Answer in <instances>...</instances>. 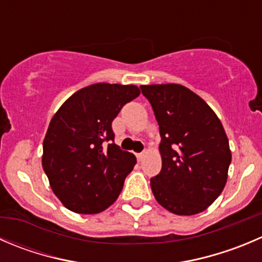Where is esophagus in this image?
Here are the masks:
<instances>
[{
  "label": "esophagus",
  "instance_id": "1",
  "mask_svg": "<svg viewBox=\"0 0 262 262\" xmlns=\"http://www.w3.org/2000/svg\"><path fill=\"white\" fill-rule=\"evenodd\" d=\"M144 157V152H139V154H137V159H138V161H142Z\"/></svg>",
  "mask_w": 262,
  "mask_h": 262
}]
</instances>
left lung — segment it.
<instances>
[{
	"mask_svg": "<svg viewBox=\"0 0 262 262\" xmlns=\"http://www.w3.org/2000/svg\"><path fill=\"white\" fill-rule=\"evenodd\" d=\"M159 123L162 167L151 179L156 201L177 215L206 210L220 195L232 161L229 141L212 108L180 84L141 85Z\"/></svg>",
	"mask_w": 262,
	"mask_h": 262,
	"instance_id": "left-lung-1",
	"label": "left lung"
}]
</instances>
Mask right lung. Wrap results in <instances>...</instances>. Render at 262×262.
I'll list each match as a JSON object with an SVG mask.
<instances>
[{
  "instance_id": "obj_1",
  "label": "right lung",
  "mask_w": 262,
  "mask_h": 262,
  "mask_svg": "<svg viewBox=\"0 0 262 262\" xmlns=\"http://www.w3.org/2000/svg\"><path fill=\"white\" fill-rule=\"evenodd\" d=\"M137 85L97 83L70 96L43 141L42 166L53 193L70 211L97 214L116 201L137 159L114 143V119L138 97Z\"/></svg>"
}]
</instances>
